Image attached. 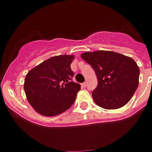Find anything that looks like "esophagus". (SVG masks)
<instances>
[{"label": "esophagus", "mask_w": 152, "mask_h": 152, "mask_svg": "<svg viewBox=\"0 0 152 152\" xmlns=\"http://www.w3.org/2000/svg\"><path fill=\"white\" fill-rule=\"evenodd\" d=\"M87 84H88V83H87V82H84L83 83V87H86L87 86Z\"/></svg>", "instance_id": "34e87169"}]
</instances>
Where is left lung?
<instances>
[{
  "label": "left lung",
  "mask_w": 152,
  "mask_h": 152,
  "mask_svg": "<svg viewBox=\"0 0 152 152\" xmlns=\"http://www.w3.org/2000/svg\"><path fill=\"white\" fill-rule=\"evenodd\" d=\"M81 57L93 68L98 85L92 96L96 104L115 109L127 104L136 91L140 70L131 57L113 51L86 52Z\"/></svg>",
  "instance_id": "8db88e82"
}]
</instances>
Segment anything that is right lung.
I'll return each mask as SVG.
<instances>
[{
	"label": "right lung",
	"instance_id": "add662e5",
	"mask_svg": "<svg viewBox=\"0 0 152 152\" xmlns=\"http://www.w3.org/2000/svg\"><path fill=\"white\" fill-rule=\"evenodd\" d=\"M72 55H60L45 60L26 76L24 90L30 104L39 114L57 115L72 106L80 85L72 81Z\"/></svg>",
	"mask_w": 152,
	"mask_h": 152
}]
</instances>
